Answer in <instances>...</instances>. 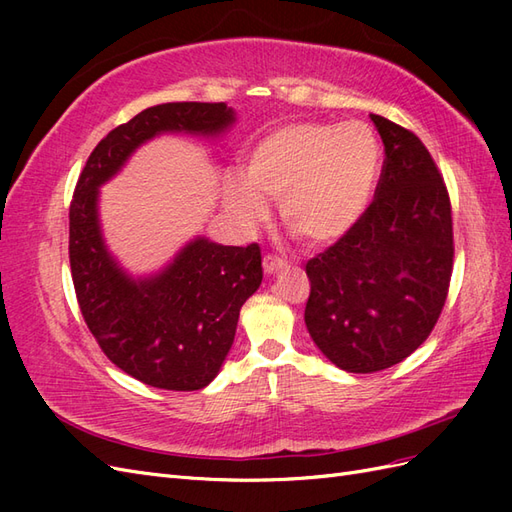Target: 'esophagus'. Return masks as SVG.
<instances>
[{"instance_id":"34e87169","label":"esophagus","mask_w":512,"mask_h":512,"mask_svg":"<svg viewBox=\"0 0 512 512\" xmlns=\"http://www.w3.org/2000/svg\"><path fill=\"white\" fill-rule=\"evenodd\" d=\"M262 267H265V273L273 275L277 271H282L286 267V260L280 258V256H273V254H267L265 258H262Z\"/></svg>"}]
</instances>
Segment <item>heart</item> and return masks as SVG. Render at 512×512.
I'll use <instances>...</instances> for the list:
<instances>
[{"label": "heart", "instance_id": "1", "mask_svg": "<svg viewBox=\"0 0 512 512\" xmlns=\"http://www.w3.org/2000/svg\"><path fill=\"white\" fill-rule=\"evenodd\" d=\"M382 168V147L365 121H290L262 136L247 160V177L232 175L228 207L245 224L280 198V215L309 245L342 239L363 218Z\"/></svg>", "mask_w": 512, "mask_h": 512}]
</instances>
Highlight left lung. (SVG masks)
I'll use <instances>...</instances> for the list:
<instances>
[{"label": "left lung", "instance_id": "obj_1", "mask_svg": "<svg viewBox=\"0 0 512 512\" xmlns=\"http://www.w3.org/2000/svg\"><path fill=\"white\" fill-rule=\"evenodd\" d=\"M371 121L384 164L363 218L307 260L305 324L350 374L397 365L436 327L453 275V213L442 173L414 132Z\"/></svg>", "mask_w": 512, "mask_h": 512}]
</instances>
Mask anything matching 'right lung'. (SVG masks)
I'll return each instance as SVG.
<instances>
[{
    "mask_svg": "<svg viewBox=\"0 0 512 512\" xmlns=\"http://www.w3.org/2000/svg\"><path fill=\"white\" fill-rule=\"evenodd\" d=\"M235 121L224 102L145 108L91 151L70 203V269L76 301L98 346L128 376L166 391H198L226 359L241 305L262 282L258 243L196 239L160 275L132 280L106 252L98 188L160 132L220 134Z\"/></svg>",
    "mask_w": 512,
    "mask_h": 512,
    "instance_id": "right-lung-1",
    "label": "right lung"
}]
</instances>
